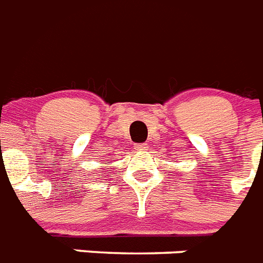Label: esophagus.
I'll return each mask as SVG.
<instances>
[{"instance_id": "34e87169", "label": "esophagus", "mask_w": 263, "mask_h": 263, "mask_svg": "<svg viewBox=\"0 0 263 263\" xmlns=\"http://www.w3.org/2000/svg\"><path fill=\"white\" fill-rule=\"evenodd\" d=\"M135 148L138 150V152H146L148 147L146 143H138V144H135Z\"/></svg>"}]
</instances>
